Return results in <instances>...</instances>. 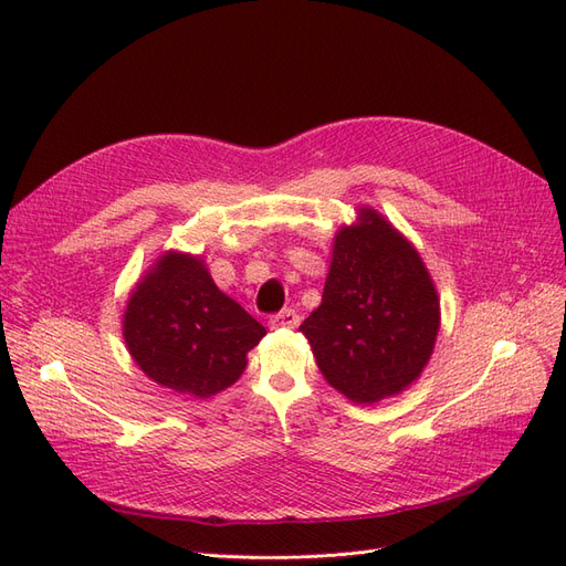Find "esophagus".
I'll return each mask as SVG.
<instances>
[{"mask_svg": "<svg viewBox=\"0 0 566 566\" xmlns=\"http://www.w3.org/2000/svg\"><path fill=\"white\" fill-rule=\"evenodd\" d=\"M269 325H271V328H297V325H300V314L287 306V310H281L279 314H273L269 318Z\"/></svg>", "mask_w": 566, "mask_h": 566, "instance_id": "34e87169", "label": "esophagus"}]
</instances>
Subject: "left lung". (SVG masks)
I'll list each match as a JSON object with an SVG mask.
<instances>
[{"instance_id": "8db88e82", "label": "left lung", "mask_w": 566, "mask_h": 566, "mask_svg": "<svg viewBox=\"0 0 566 566\" xmlns=\"http://www.w3.org/2000/svg\"><path fill=\"white\" fill-rule=\"evenodd\" d=\"M335 238L323 302L300 325L316 364L356 403L418 380L439 331V300L420 254L373 210Z\"/></svg>"}]
</instances>
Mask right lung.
I'll list each match as a JSON object with an SVG mask.
<instances>
[{"instance_id":"1","label":"right lung","mask_w":566,"mask_h":566,"mask_svg":"<svg viewBox=\"0 0 566 566\" xmlns=\"http://www.w3.org/2000/svg\"><path fill=\"white\" fill-rule=\"evenodd\" d=\"M264 335V325L221 293L198 256L177 252L136 285L125 312V342L139 368L200 399L241 378L248 352Z\"/></svg>"}]
</instances>
